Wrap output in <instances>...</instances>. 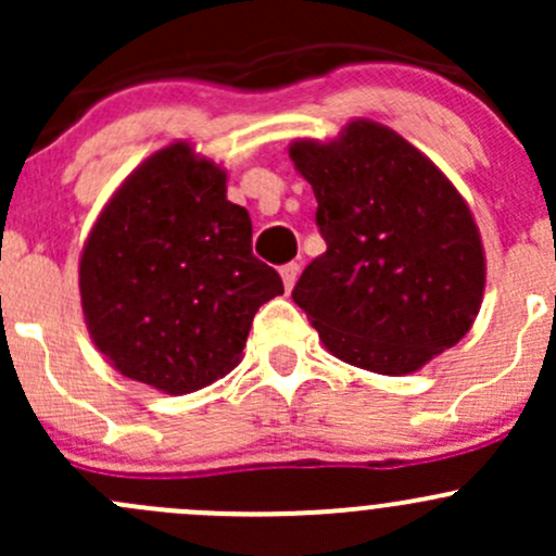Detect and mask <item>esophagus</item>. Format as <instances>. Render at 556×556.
<instances>
[{
	"instance_id": "esophagus-1",
	"label": "esophagus",
	"mask_w": 556,
	"mask_h": 556,
	"mask_svg": "<svg viewBox=\"0 0 556 556\" xmlns=\"http://www.w3.org/2000/svg\"><path fill=\"white\" fill-rule=\"evenodd\" d=\"M279 274H282L285 290H293L295 279H299V274H301V266H299V263H285V266L279 268Z\"/></svg>"
}]
</instances>
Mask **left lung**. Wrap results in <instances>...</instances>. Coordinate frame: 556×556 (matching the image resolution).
<instances>
[{"instance_id":"obj_1","label":"left lung","mask_w":556,"mask_h":556,"mask_svg":"<svg viewBox=\"0 0 556 556\" xmlns=\"http://www.w3.org/2000/svg\"><path fill=\"white\" fill-rule=\"evenodd\" d=\"M317 199L314 257L293 288L323 344L366 371L408 374L468 333L484 295L479 228L454 185L379 123L293 142Z\"/></svg>"}]
</instances>
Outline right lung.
I'll return each mask as SVG.
<instances>
[{
	"label": "right lung",
	"mask_w": 556,
	"mask_h": 556,
	"mask_svg": "<svg viewBox=\"0 0 556 556\" xmlns=\"http://www.w3.org/2000/svg\"><path fill=\"white\" fill-rule=\"evenodd\" d=\"M282 277L252 255V223L226 174L172 144L121 185L80 257V295L123 377L182 395L231 371Z\"/></svg>",
	"instance_id": "obj_1"
}]
</instances>
